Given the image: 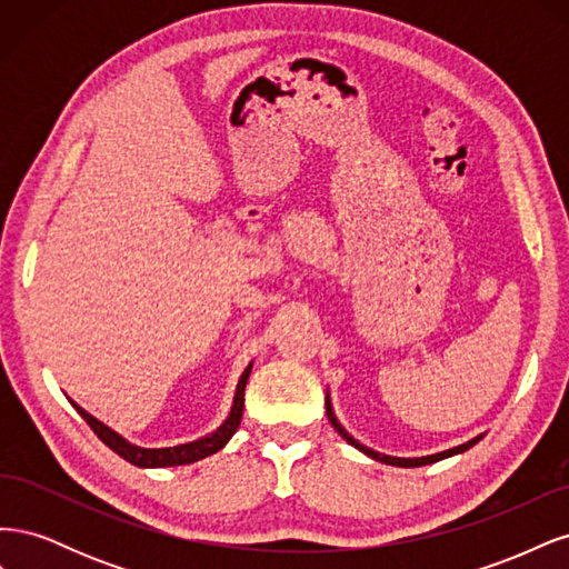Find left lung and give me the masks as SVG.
<instances>
[{
  "mask_svg": "<svg viewBox=\"0 0 569 569\" xmlns=\"http://www.w3.org/2000/svg\"><path fill=\"white\" fill-rule=\"evenodd\" d=\"M325 408H327V418H330V422H332V427L337 429V432L347 439L353 449H358V451H363L366 456H370V458H375V460H380V462H387V465H396V468H422V465H432V462H439V460H443V458H451V456H458V453H465L468 449H472V446L481 439V437H475V439H470L468 443H460V446H456V449H449V451H441V453H435V456H422V458H393V456H385V453H377V451H372V449H368V446H363L360 441H356L347 429H343L341 425H339V420H337V416H335V410H332V403H330V396H327V401H325Z\"/></svg>",
  "mask_w": 569,
  "mask_h": 569,
  "instance_id": "left-lung-1",
  "label": "left lung"
}]
</instances>
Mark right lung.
Returning <instances> with one entry per match:
<instances>
[{"mask_svg": "<svg viewBox=\"0 0 569 569\" xmlns=\"http://www.w3.org/2000/svg\"><path fill=\"white\" fill-rule=\"evenodd\" d=\"M251 375V363L247 366V370L242 372L237 382V391H234V401L230 408V416L228 420L222 422L216 432L206 435L197 441H189V443H180V446H168V449H142V446H134L128 439L120 437L118 432H113L111 427H107L104 422H99L94 416H90L88 410L80 408L78 403H73V408L80 412L82 420L92 427V432L104 441L113 453H118L123 460L137 465V468H173V465H189V462H197L206 456L218 453L222 446H226L232 435L237 432L239 422H242V412H244V387L247 380Z\"/></svg>", "mask_w": 569, "mask_h": 569, "instance_id": "right-lung-1", "label": "right lung"}]
</instances>
